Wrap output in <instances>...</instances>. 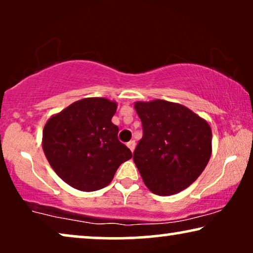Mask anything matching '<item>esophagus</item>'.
Listing matches in <instances>:
<instances>
[{
	"label": "esophagus",
	"instance_id": "1",
	"mask_svg": "<svg viewBox=\"0 0 253 253\" xmlns=\"http://www.w3.org/2000/svg\"><path fill=\"white\" fill-rule=\"evenodd\" d=\"M126 146L130 148L131 152H133V151H134V147H136V141H134V140H130L129 143L126 144Z\"/></svg>",
	"mask_w": 253,
	"mask_h": 253
}]
</instances>
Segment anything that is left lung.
<instances>
[{
    "label": "left lung",
    "mask_w": 253,
    "mask_h": 253,
    "mask_svg": "<svg viewBox=\"0 0 253 253\" xmlns=\"http://www.w3.org/2000/svg\"><path fill=\"white\" fill-rule=\"evenodd\" d=\"M143 138L133 161L145 185L171 196L199 177L212 154V130L205 120L179 103L166 100L134 102Z\"/></svg>",
    "instance_id": "1"
}]
</instances>
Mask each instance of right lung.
<instances>
[{"label":"right lung","instance_id":"1","mask_svg":"<svg viewBox=\"0 0 253 253\" xmlns=\"http://www.w3.org/2000/svg\"><path fill=\"white\" fill-rule=\"evenodd\" d=\"M117 102L106 98L78 100L44 124L42 148L50 167L72 188L91 192L113 181L132 153L117 139L112 122Z\"/></svg>","mask_w":253,"mask_h":253}]
</instances>
